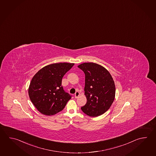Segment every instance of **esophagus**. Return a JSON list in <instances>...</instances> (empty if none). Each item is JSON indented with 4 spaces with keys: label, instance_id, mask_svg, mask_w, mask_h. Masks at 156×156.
Wrapping results in <instances>:
<instances>
[{
    "label": "esophagus",
    "instance_id": "34e87169",
    "mask_svg": "<svg viewBox=\"0 0 156 156\" xmlns=\"http://www.w3.org/2000/svg\"><path fill=\"white\" fill-rule=\"evenodd\" d=\"M80 95V93L79 92H76V93L74 94V97L76 98H77Z\"/></svg>",
    "mask_w": 156,
    "mask_h": 156
}]
</instances>
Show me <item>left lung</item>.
<instances>
[{
	"mask_svg": "<svg viewBox=\"0 0 156 156\" xmlns=\"http://www.w3.org/2000/svg\"><path fill=\"white\" fill-rule=\"evenodd\" d=\"M78 67L85 74L86 105L82 111L90 117H98L107 111L114 101L115 82L107 69L95 63H84Z\"/></svg>",
	"mask_w": 156,
	"mask_h": 156,
	"instance_id": "obj_1",
	"label": "left lung"
}]
</instances>
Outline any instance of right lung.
Wrapping results in <instances>:
<instances>
[{
    "label": "right lung",
    "instance_id": "obj_1",
    "mask_svg": "<svg viewBox=\"0 0 156 156\" xmlns=\"http://www.w3.org/2000/svg\"><path fill=\"white\" fill-rule=\"evenodd\" d=\"M74 63L51 64L42 68L32 78L29 86V98L41 114L52 115L62 111L71 98L62 86L64 74Z\"/></svg>",
    "mask_w": 156,
    "mask_h": 156
}]
</instances>
